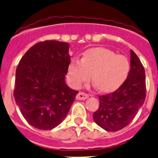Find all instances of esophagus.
I'll return each instance as SVG.
<instances>
[{"label":"esophagus","instance_id":"1","mask_svg":"<svg viewBox=\"0 0 158 158\" xmlns=\"http://www.w3.org/2000/svg\"><path fill=\"white\" fill-rule=\"evenodd\" d=\"M88 98H89V94L83 93V92H79L77 94V96H76L77 100H85V99Z\"/></svg>","mask_w":158,"mask_h":158}]
</instances>
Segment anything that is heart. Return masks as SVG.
<instances>
[{
    "label": "heart",
    "instance_id": "b5f03b06",
    "mask_svg": "<svg viewBox=\"0 0 158 158\" xmlns=\"http://www.w3.org/2000/svg\"><path fill=\"white\" fill-rule=\"evenodd\" d=\"M128 59L105 48H92L84 52L82 60L73 59L68 68L67 78L72 87L78 89L91 78L101 91L116 90L130 73Z\"/></svg>",
    "mask_w": 158,
    "mask_h": 158
}]
</instances>
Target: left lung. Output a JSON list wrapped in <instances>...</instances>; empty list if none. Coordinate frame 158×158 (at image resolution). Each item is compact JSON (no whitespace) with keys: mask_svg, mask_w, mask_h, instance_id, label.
<instances>
[{"mask_svg":"<svg viewBox=\"0 0 158 158\" xmlns=\"http://www.w3.org/2000/svg\"><path fill=\"white\" fill-rule=\"evenodd\" d=\"M146 98V74L140 60L131 50V70L127 80L113 93L99 96L93 119L107 131H117L133 120Z\"/></svg>","mask_w":158,"mask_h":158,"instance_id":"8db88e82","label":"left lung"}]
</instances>
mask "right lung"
<instances>
[{
  "label": "right lung",
  "instance_id": "1",
  "mask_svg": "<svg viewBox=\"0 0 158 158\" xmlns=\"http://www.w3.org/2000/svg\"><path fill=\"white\" fill-rule=\"evenodd\" d=\"M69 44L45 41L21 58L15 72L14 98L24 119L40 130L61 123L78 91L65 82L71 62Z\"/></svg>",
  "mask_w": 158,
  "mask_h": 158
}]
</instances>
